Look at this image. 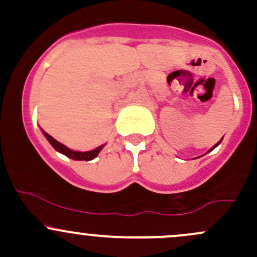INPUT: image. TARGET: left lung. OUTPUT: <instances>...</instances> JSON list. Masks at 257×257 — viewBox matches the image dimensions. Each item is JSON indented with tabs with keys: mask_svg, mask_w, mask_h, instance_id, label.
<instances>
[{
	"mask_svg": "<svg viewBox=\"0 0 257 257\" xmlns=\"http://www.w3.org/2000/svg\"><path fill=\"white\" fill-rule=\"evenodd\" d=\"M220 142H221V141H220ZM220 142H219V143H220ZM219 143H217V144H219ZM217 144H215V147H216V145H217ZM215 147H214V148H215Z\"/></svg>",
	"mask_w": 257,
	"mask_h": 257,
	"instance_id": "1",
	"label": "left lung"
}]
</instances>
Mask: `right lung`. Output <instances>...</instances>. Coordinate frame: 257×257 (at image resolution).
<instances>
[{
    "label": "right lung",
    "mask_w": 257,
    "mask_h": 257,
    "mask_svg": "<svg viewBox=\"0 0 257 257\" xmlns=\"http://www.w3.org/2000/svg\"><path fill=\"white\" fill-rule=\"evenodd\" d=\"M42 132H43V134H45L46 138H47V141L51 143L52 147H53L57 152L62 153V154H64L66 157L71 158V159H74V160H85V162H88V160L94 159V158L99 154V152L102 150V148L104 147V145H100V147L95 148L94 150H90V152H73V150L68 149L66 145L61 144L59 142H57L56 139L52 138V137L49 136L48 133H46L45 131H42Z\"/></svg>",
    "instance_id": "right-lung-1"
}]
</instances>
